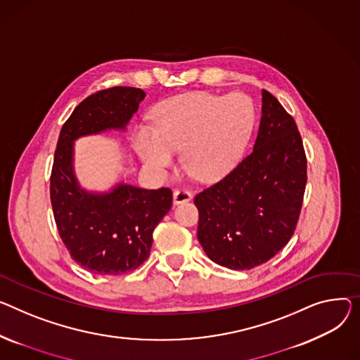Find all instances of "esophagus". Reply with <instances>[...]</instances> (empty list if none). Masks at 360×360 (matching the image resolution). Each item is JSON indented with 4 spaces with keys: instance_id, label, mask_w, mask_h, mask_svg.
Returning <instances> with one entry per match:
<instances>
[{
    "instance_id": "34e87169",
    "label": "esophagus",
    "mask_w": 360,
    "mask_h": 360,
    "mask_svg": "<svg viewBox=\"0 0 360 360\" xmlns=\"http://www.w3.org/2000/svg\"><path fill=\"white\" fill-rule=\"evenodd\" d=\"M191 198H193V194H191L186 189H175L174 191V204L175 205L188 202V201H191Z\"/></svg>"
}]
</instances>
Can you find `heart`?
Instances as JSON below:
<instances>
[{
  "mask_svg": "<svg viewBox=\"0 0 360 360\" xmlns=\"http://www.w3.org/2000/svg\"><path fill=\"white\" fill-rule=\"evenodd\" d=\"M253 127V107L242 94L189 92L162 101L153 127L139 126L133 145L141 160L163 172L181 149V163L197 179H220L240 159Z\"/></svg>",
  "mask_w": 360,
  "mask_h": 360,
  "instance_id": "1",
  "label": "heart"
}]
</instances>
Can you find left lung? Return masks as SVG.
<instances>
[{
    "mask_svg": "<svg viewBox=\"0 0 360 360\" xmlns=\"http://www.w3.org/2000/svg\"><path fill=\"white\" fill-rule=\"evenodd\" d=\"M307 184V158L294 118L262 89L253 150L200 193L197 237L207 256L234 271L274 257L292 237Z\"/></svg>",
    "mask_w": 360,
    "mask_h": 360,
    "instance_id": "left-lung-1",
    "label": "left lung"
}]
</instances>
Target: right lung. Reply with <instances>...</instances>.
<instances>
[{"label": "right lung", "instance_id": "add662e5", "mask_svg": "<svg viewBox=\"0 0 360 360\" xmlns=\"http://www.w3.org/2000/svg\"><path fill=\"white\" fill-rule=\"evenodd\" d=\"M146 94L112 86L89 95L63 124L51 175V201L59 236L79 265L97 275H122L149 257L153 230L172 207L169 188L117 184L89 193L74 172V141L107 130H126Z\"/></svg>", "mask_w": 360, "mask_h": 360}]
</instances>
